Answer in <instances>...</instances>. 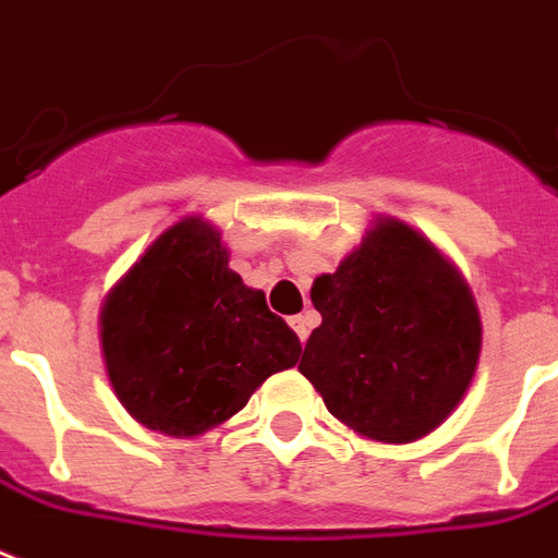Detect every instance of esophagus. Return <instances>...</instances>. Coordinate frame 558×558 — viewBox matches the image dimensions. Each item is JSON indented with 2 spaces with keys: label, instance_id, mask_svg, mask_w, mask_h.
<instances>
[{
  "label": "esophagus",
  "instance_id": "34e87169",
  "mask_svg": "<svg viewBox=\"0 0 558 558\" xmlns=\"http://www.w3.org/2000/svg\"><path fill=\"white\" fill-rule=\"evenodd\" d=\"M316 322H318L316 313H313V310H304V313H298V316H292V322H289V325L295 327V333L301 336V342H304V339H307V336H310V330L316 327Z\"/></svg>",
  "mask_w": 558,
  "mask_h": 558
}]
</instances>
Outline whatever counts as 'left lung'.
Returning <instances> with one entry per match:
<instances>
[{
  "label": "left lung",
  "instance_id": "8db88e82",
  "mask_svg": "<svg viewBox=\"0 0 558 558\" xmlns=\"http://www.w3.org/2000/svg\"><path fill=\"white\" fill-rule=\"evenodd\" d=\"M310 298L322 325L298 372L348 430L410 445L462 403L483 322L462 271L424 233L377 216L336 271L313 280Z\"/></svg>",
  "mask_w": 558,
  "mask_h": 558
}]
</instances>
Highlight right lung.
<instances>
[{
	"instance_id": "1",
	"label": "right lung",
	"mask_w": 558,
	"mask_h": 558,
	"mask_svg": "<svg viewBox=\"0 0 558 558\" xmlns=\"http://www.w3.org/2000/svg\"><path fill=\"white\" fill-rule=\"evenodd\" d=\"M228 260L222 231L204 216H184L105 295L108 380L148 430L175 439L216 430L301 356L295 330Z\"/></svg>"
}]
</instances>
